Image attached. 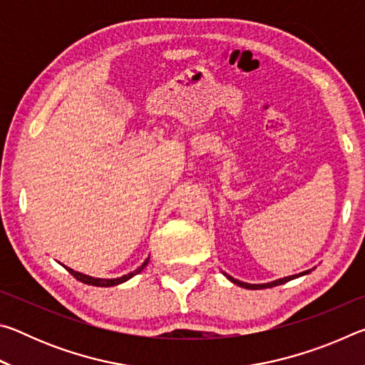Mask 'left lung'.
<instances>
[{"mask_svg":"<svg viewBox=\"0 0 365 365\" xmlns=\"http://www.w3.org/2000/svg\"><path fill=\"white\" fill-rule=\"evenodd\" d=\"M306 274H309V270H306V272H302V274H299V275H289V277H285V279H280V280H274V282H270V283H262V285H251V283H245V282H240V280H237V279H233V277H230V275H227L225 274V277L230 282H233L235 285H238V287H243V288H248V289H262V288H272V287H277V285H282V283H287V282H289V280H293V279H298V277H301V275H306Z\"/></svg>","mask_w":365,"mask_h":365,"instance_id":"obj_1","label":"left lung"}]
</instances>
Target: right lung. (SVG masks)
<instances>
[{"label":"right lung","mask_w":365,"mask_h":365,"mask_svg":"<svg viewBox=\"0 0 365 365\" xmlns=\"http://www.w3.org/2000/svg\"><path fill=\"white\" fill-rule=\"evenodd\" d=\"M148 261H150V257H148L146 261H145L143 264H141L137 270H133V272H130V274H127V275H123V277H119V279H95V277L83 275V274H80V272H76V270H72V269H69V267H66V265H64V267H66L67 270H69V274H72L73 277H76V279H77L78 282L86 283V285H93V287H114V285H119V283L127 282L128 279H132L133 275L140 274V272L146 267Z\"/></svg>","instance_id":"obj_1"}]
</instances>
